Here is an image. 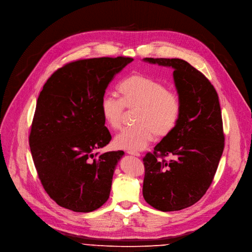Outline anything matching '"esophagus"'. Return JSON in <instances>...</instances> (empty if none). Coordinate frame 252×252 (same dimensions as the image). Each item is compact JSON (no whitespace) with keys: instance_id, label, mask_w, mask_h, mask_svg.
I'll use <instances>...</instances> for the list:
<instances>
[{"instance_id":"34e87169","label":"esophagus","mask_w":252,"mask_h":252,"mask_svg":"<svg viewBox=\"0 0 252 252\" xmlns=\"http://www.w3.org/2000/svg\"><path fill=\"white\" fill-rule=\"evenodd\" d=\"M127 154L128 155H131V156H134V157H141V155L139 153L136 152H130V151H127Z\"/></svg>"}]
</instances>
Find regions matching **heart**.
Here are the masks:
<instances>
[{
    "label": "heart",
    "mask_w": 252,
    "mask_h": 252,
    "mask_svg": "<svg viewBox=\"0 0 252 252\" xmlns=\"http://www.w3.org/2000/svg\"><path fill=\"white\" fill-rule=\"evenodd\" d=\"M122 98L106 94L100 101L104 123L112 129L121 128L126 108L136 110L134 124L113 140L117 149L138 152L144 150L155 138L163 139L176 128L181 116V101L167 86L153 77L132 73L120 85Z\"/></svg>",
    "instance_id": "1"
}]
</instances>
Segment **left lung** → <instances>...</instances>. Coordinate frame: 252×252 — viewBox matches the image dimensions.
Masks as SVG:
<instances>
[{"instance_id":"left-lung-1","label":"left lung","mask_w":252,"mask_h":252,"mask_svg":"<svg viewBox=\"0 0 252 252\" xmlns=\"http://www.w3.org/2000/svg\"><path fill=\"white\" fill-rule=\"evenodd\" d=\"M144 61L173 68L182 108L174 131L143 158V195L159 211H178L198 202L215 176L224 149L219 98L211 82L185 60ZM169 155L170 161L158 158Z\"/></svg>"}]
</instances>
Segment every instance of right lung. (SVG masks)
Returning <instances> with one entry per match:
<instances>
[{
    "mask_svg": "<svg viewBox=\"0 0 252 252\" xmlns=\"http://www.w3.org/2000/svg\"><path fill=\"white\" fill-rule=\"evenodd\" d=\"M129 57L77 60L56 70L39 94L29 145L42 185L59 206L91 212L107 201L123 151L95 153L111 135L100 101Z\"/></svg>",
    "mask_w": 252,
    "mask_h": 252,
    "instance_id": "1",
    "label": "right lung"
}]
</instances>
